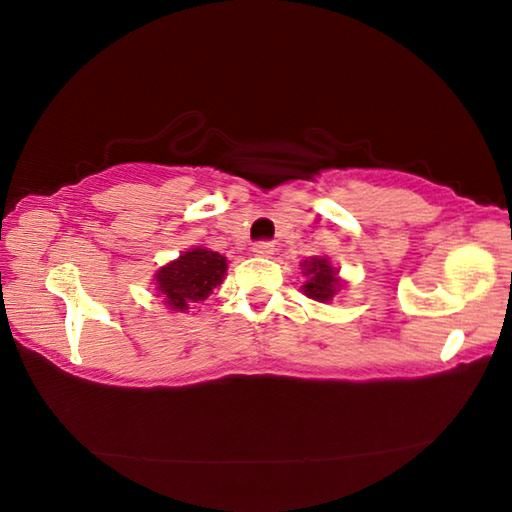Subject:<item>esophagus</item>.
<instances>
[{"mask_svg":"<svg viewBox=\"0 0 512 512\" xmlns=\"http://www.w3.org/2000/svg\"><path fill=\"white\" fill-rule=\"evenodd\" d=\"M253 253L257 257H271L275 253V248H273L271 241H257V244L253 246Z\"/></svg>","mask_w":512,"mask_h":512,"instance_id":"34e87169","label":"esophagus"}]
</instances>
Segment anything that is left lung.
Segmentation results:
<instances>
[{
    "instance_id": "1",
    "label": "left lung",
    "mask_w": 512,
    "mask_h": 512,
    "mask_svg": "<svg viewBox=\"0 0 512 512\" xmlns=\"http://www.w3.org/2000/svg\"><path fill=\"white\" fill-rule=\"evenodd\" d=\"M305 266V275H309V280L305 282V293L309 298H314L318 302H327L332 300V296L339 289V280H336V271L327 264V259L314 257L311 262H302Z\"/></svg>"
}]
</instances>
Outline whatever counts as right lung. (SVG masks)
Wrapping results in <instances>:
<instances>
[{
	"mask_svg": "<svg viewBox=\"0 0 512 512\" xmlns=\"http://www.w3.org/2000/svg\"><path fill=\"white\" fill-rule=\"evenodd\" d=\"M228 264L225 257L207 248H192L176 262L158 271V289L171 309L185 311L192 302L205 300L221 284Z\"/></svg>",
	"mask_w": 512,
	"mask_h": 512,
	"instance_id": "add662e5",
	"label": "right lung"
}]
</instances>
